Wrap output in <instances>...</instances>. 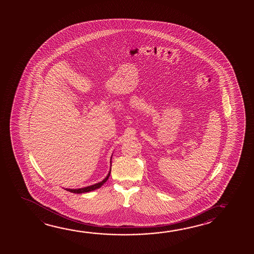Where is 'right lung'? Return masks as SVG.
Masks as SVG:
<instances>
[{"mask_svg": "<svg viewBox=\"0 0 254 254\" xmlns=\"http://www.w3.org/2000/svg\"><path fill=\"white\" fill-rule=\"evenodd\" d=\"M110 174H111V172L109 173L108 175L105 177V179L103 180L102 182L100 183H96V184H94V185H91V186H88V187L86 188H81V189H76V190H71V189H66V190L68 191L72 192V193H77V194H80V193H86V192L92 191V190H95L96 189H99V188L104 184V183H106V181L108 180L109 176H110Z\"/></svg>", "mask_w": 254, "mask_h": 254, "instance_id": "add662e5", "label": "right lung"}]
</instances>
